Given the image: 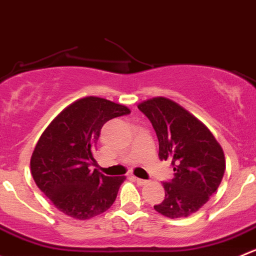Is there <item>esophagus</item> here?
<instances>
[{"instance_id":"esophagus-1","label":"esophagus","mask_w":256,"mask_h":256,"mask_svg":"<svg viewBox=\"0 0 256 256\" xmlns=\"http://www.w3.org/2000/svg\"><path fill=\"white\" fill-rule=\"evenodd\" d=\"M135 178V181H136V182H138L140 186L146 185V184H148V180H144V178Z\"/></svg>"}]
</instances>
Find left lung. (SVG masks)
<instances>
[{
	"mask_svg": "<svg viewBox=\"0 0 256 256\" xmlns=\"http://www.w3.org/2000/svg\"><path fill=\"white\" fill-rule=\"evenodd\" d=\"M151 121L158 140V158L171 161L174 178L164 182L165 199L154 209L170 219L199 212L219 188L225 155L212 131L194 115L166 98L138 105Z\"/></svg>",
	"mask_w": 256,
	"mask_h": 256,
	"instance_id": "1",
	"label": "left lung"
}]
</instances>
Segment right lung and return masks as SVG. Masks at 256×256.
Masks as SVG:
<instances>
[{
	"mask_svg": "<svg viewBox=\"0 0 256 256\" xmlns=\"http://www.w3.org/2000/svg\"><path fill=\"white\" fill-rule=\"evenodd\" d=\"M130 112L125 105L86 96L66 106L44 128L30 166L36 185L60 212L88 220L114 204L126 178L105 176L88 166L95 164L104 124Z\"/></svg>",
	"mask_w": 256,
	"mask_h": 256,
	"instance_id": "add662e5",
	"label": "right lung"
}]
</instances>
